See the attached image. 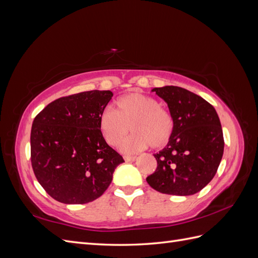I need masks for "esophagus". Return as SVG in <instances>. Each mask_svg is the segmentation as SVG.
<instances>
[{
	"mask_svg": "<svg viewBox=\"0 0 258 258\" xmlns=\"http://www.w3.org/2000/svg\"><path fill=\"white\" fill-rule=\"evenodd\" d=\"M123 159H124V161L131 162V161H135L137 159V157H135V156H123Z\"/></svg>",
	"mask_w": 258,
	"mask_h": 258,
	"instance_id": "esophagus-1",
	"label": "esophagus"
}]
</instances>
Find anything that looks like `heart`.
<instances>
[{
  "mask_svg": "<svg viewBox=\"0 0 258 258\" xmlns=\"http://www.w3.org/2000/svg\"><path fill=\"white\" fill-rule=\"evenodd\" d=\"M130 130L132 135L121 143L126 154H135L151 145L165 146L172 136L173 118L153 97L143 93H130L116 101V111L106 107L100 116V129L105 141L117 146Z\"/></svg>",
  "mask_w": 258,
  "mask_h": 258,
  "instance_id": "obj_1",
  "label": "heart"
}]
</instances>
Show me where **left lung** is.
<instances>
[{
	"label": "left lung",
	"mask_w": 258,
	"mask_h": 258,
	"mask_svg": "<svg viewBox=\"0 0 258 258\" xmlns=\"http://www.w3.org/2000/svg\"><path fill=\"white\" fill-rule=\"evenodd\" d=\"M153 91L167 102L173 132L167 146L154 155L157 168L146 181L162 194H196L214 177L223 157L220 118L208 101L189 90L165 86Z\"/></svg>",
	"instance_id": "left-lung-1"
}]
</instances>
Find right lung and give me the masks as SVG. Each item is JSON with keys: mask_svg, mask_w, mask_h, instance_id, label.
Here are the masks:
<instances>
[{"mask_svg": "<svg viewBox=\"0 0 258 258\" xmlns=\"http://www.w3.org/2000/svg\"><path fill=\"white\" fill-rule=\"evenodd\" d=\"M112 97L110 90L75 93L52 101L35 116L31 163L38 183L54 200L67 205L96 200L124 161L100 129V116Z\"/></svg>", "mask_w": 258, "mask_h": 258, "instance_id": "1", "label": "right lung"}]
</instances>
